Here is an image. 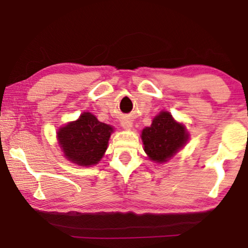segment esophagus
Segmentation results:
<instances>
[{
    "mask_svg": "<svg viewBox=\"0 0 248 248\" xmlns=\"http://www.w3.org/2000/svg\"><path fill=\"white\" fill-rule=\"evenodd\" d=\"M121 126L124 127V129H130V128L133 127V122L128 120V119H124V120L121 121Z\"/></svg>",
    "mask_w": 248,
    "mask_h": 248,
    "instance_id": "34e87169",
    "label": "esophagus"
}]
</instances>
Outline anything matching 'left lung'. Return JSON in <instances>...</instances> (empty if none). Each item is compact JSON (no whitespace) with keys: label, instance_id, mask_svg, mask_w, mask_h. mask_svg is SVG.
Wrapping results in <instances>:
<instances>
[{"label":"left lung","instance_id":"1","mask_svg":"<svg viewBox=\"0 0 248 248\" xmlns=\"http://www.w3.org/2000/svg\"><path fill=\"white\" fill-rule=\"evenodd\" d=\"M141 138L150 160L163 163L186 143L189 135L183 124L173 120L170 113L161 112L155 116L152 126L142 130Z\"/></svg>","mask_w":248,"mask_h":248}]
</instances>
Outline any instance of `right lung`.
I'll use <instances>...</instances> for the list:
<instances>
[{"mask_svg":"<svg viewBox=\"0 0 248 248\" xmlns=\"http://www.w3.org/2000/svg\"><path fill=\"white\" fill-rule=\"evenodd\" d=\"M113 128L85 112L75 122L59 129L58 140L65 156L81 167L96 164L107 149Z\"/></svg>","mask_w":248,"mask_h":248,"instance_id":"right-lung-1","label":"right lung"}]
</instances>
